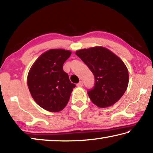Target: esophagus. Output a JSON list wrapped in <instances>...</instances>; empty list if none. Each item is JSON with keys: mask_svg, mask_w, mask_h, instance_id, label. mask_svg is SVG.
<instances>
[{"mask_svg": "<svg viewBox=\"0 0 153 153\" xmlns=\"http://www.w3.org/2000/svg\"><path fill=\"white\" fill-rule=\"evenodd\" d=\"M77 87H82L83 86V82H79L78 84H77Z\"/></svg>", "mask_w": 153, "mask_h": 153, "instance_id": "34e87169", "label": "esophagus"}]
</instances>
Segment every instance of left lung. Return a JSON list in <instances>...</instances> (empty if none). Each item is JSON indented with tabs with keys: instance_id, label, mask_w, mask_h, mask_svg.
<instances>
[{
	"instance_id": "8db88e82",
	"label": "left lung",
	"mask_w": 153,
	"mask_h": 153,
	"mask_svg": "<svg viewBox=\"0 0 153 153\" xmlns=\"http://www.w3.org/2000/svg\"><path fill=\"white\" fill-rule=\"evenodd\" d=\"M76 54L94 76V86L88 91L92 102L101 108L117 102L125 93L129 82L128 70L122 60L102 46L81 49Z\"/></svg>"
}]
</instances>
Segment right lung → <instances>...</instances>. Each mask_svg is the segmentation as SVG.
I'll return each mask as SVG.
<instances>
[{"instance_id":"obj_1","label":"right lung","mask_w":153,"mask_h":153,"mask_svg":"<svg viewBox=\"0 0 153 153\" xmlns=\"http://www.w3.org/2000/svg\"><path fill=\"white\" fill-rule=\"evenodd\" d=\"M71 52L51 49L42 54L30 69L27 86L33 100L46 111L59 112L65 107L76 87L63 71Z\"/></svg>"}]
</instances>
